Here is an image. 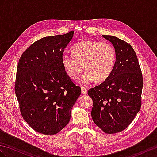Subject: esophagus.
I'll use <instances>...</instances> for the list:
<instances>
[{"mask_svg":"<svg viewBox=\"0 0 157 157\" xmlns=\"http://www.w3.org/2000/svg\"><path fill=\"white\" fill-rule=\"evenodd\" d=\"M81 90H82V94H87V89L86 87H82V88H81Z\"/></svg>","mask_w":157,"mask_h":157,"instance_id":"obj_1","label":"esophagus"}]
</instances>
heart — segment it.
<instances>
[{
  "label": "heart",
  "instance_id": "heart-1",
  "mask_svg": "<svg viewBox=\"0 0 157 157\" xmlns=\"http://www.w3.org/2000/svg\"><path fill=\"white\" fill-rule=\"evenodd\" d=\"M73 56L64 54L62 64L69 77L75 79L86 70L79 83L90 85L96 79L102 82L109 77L116 62V52L113 45L98 40H81L71 48Z\"/></svg>",
  "mask_w": 157,
  "mask_h": 157
}]
</instances>
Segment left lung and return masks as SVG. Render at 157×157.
Returning <instances> with one entry per match:
<instances>
[{
  "mask_svg": "<svg viewBox=\"0 0 157 157\" xmlns=\"http://www.w3.org/2000/svg\"><path fill=\"white\" fill-rule=\"evenodd\" d=\"M113 44L116 62L109 77L88 91L93 100L91 117L107 134L123 131L141 107L143 75L137 56L129 44L115 36L103 35Z\"/></svg>",
  "mask_w": 157,
  "mask_h": 157,
  "instance_id": "1",
  "label": "left lung"
}]
</instances>
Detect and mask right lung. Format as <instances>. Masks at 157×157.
I'll list each match as a JSON object with an SVG mask.
<instances>
[{"mask_svg":"<svg viewBox=\"0 0 157 157\" xmlns=\"http://www.w3.org/2000/svg\"><path fill=\"white\" fill-rule=\"evenodd\" d=\"M74 31L35 42L17 66L15 94L23 119L34 130L55 135L69 123L71 108L81 95L62 64Z\"/></svg>","mask_w":157,"mask_h":157,"instance_id":"add662e5","label":"right lung"}]
</instances>
